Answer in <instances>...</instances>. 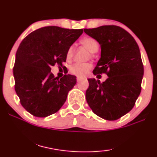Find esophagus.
Segmentation results:
<instances>
[{
    "label": "esophagus",
    "mask_w": 157,
    "mask_h": 157,
    "mask_svg": "<svg viewBox=\"0 0 157 157\" xmlns=\"http://www.w3.org/2000/svg\"><path fill=\"white\" fill-rule=\"evenodd\" d=\"M81 79H82V78H79V77H78V78H77V79H76V80H77V82H80V81H81Z\"/></svg>",
    "instance_id": "34e87169"
}]
</instances>
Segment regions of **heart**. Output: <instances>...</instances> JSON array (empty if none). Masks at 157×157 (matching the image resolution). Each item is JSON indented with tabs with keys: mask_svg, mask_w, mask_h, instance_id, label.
Masks as SVG:
<instances>
[{
	"mask_svg": "<svg viewBox=\"0 0 157 157\" xmlns=\"http://www.w3.org/2000/svg\"><path fill=\"white\" fill-rule=\"evenodd\" d=\"M80 42L91 53H95V52H97L99 47L98 42L94 38L90 37V36H86V37L83 38L80 41ZM74 46L69 47L66 52L67 60H70L72 58L73 56H74ZM91 68V65L89 63H76L72 65L70 67L69 71H70L71 74L74 75V76H76L78 77H83L89 72V71L90 70Z\"/></svg>",
	"mask_w": 157,
	"mask_h": 157,
	"instance_id": "b5f03b06",
	"label": "heart"
}]
</instances>
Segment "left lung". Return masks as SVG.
Masks as SVG:
<instances>
[{
  "label": "left lung",
  "mask_w": 157,
  "mask_h": 157,
  "mask_svg": "<svg viewBox=\"0 0 157 157\" xmlns=\"http://www.w3.org/2000/svg\"><path fill=\"white\" fill-rule=\"evenodd\" d=\"M101 47V58L93 74H106L108 78H89L86 91L94 113L107 121H115L129 113L141 91L144 66L137 42L127 31L115 25L84 29Z\"/></svg>",
  "instance_id": "left-lung-1"
}]
</instances>
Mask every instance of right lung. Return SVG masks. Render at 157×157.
Instances as JSON below:
<instances>
[{
    "label": "right lung",
    "mask_w": 157,
    "mask_h": 157,
    "mask_svg": "<svg viewBox=\"0 0 157 157\" xmlns=\"http://www.w3.org/2000/svg\"><path fill=\"white\" fill-rule=\"evenodd\" d=\"M82 33L83 29L44 26L22 40L13 67L15 91L21 105L32 115L48 117L66 101L76 77L66 74L59 79L50 72L51 66H63L68 48Z\"/></svg>",
    "instance_id": "1"
}]
</instances>
